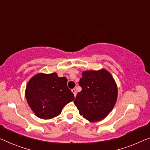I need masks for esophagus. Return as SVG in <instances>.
Here are the masks:
<instances>
[{
    "instance_id": "1",
    "label": "esophagus",
    "mask_w": 150,
    "mask_h": 150,
    "mask_svg": "<svg viewBox=\"0 0 150 150\" xmlns=\"http://www.w3.org/2000/svg\"><path fill=\"white\" fill-rule=\"evenodd\" d=\"M72 92L73 93V94H74V96H75V97L76 96V95H77V92H76V90H75V89H72Z\"/></svg>"
}]
</instances>
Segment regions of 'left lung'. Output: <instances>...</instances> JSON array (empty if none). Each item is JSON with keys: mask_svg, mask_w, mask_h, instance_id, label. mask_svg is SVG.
<instances>
[{"mask_svg": "<svg viewBox=\"0 0 150 150\" xmlns=\"http://www.w3.org/2000/svg\"><path fill=\"white\" fill-rule=\"evenodd\" d=\"M81 91L74 104L80 115L90 122L103 120L112 110L117 99V86L106 69L82 73L79 83Z\"/></svg>", "mask_w": 150, "mask_h": 150, "instance_id": "8db88e82", "label": "left lung"}]
</instances>
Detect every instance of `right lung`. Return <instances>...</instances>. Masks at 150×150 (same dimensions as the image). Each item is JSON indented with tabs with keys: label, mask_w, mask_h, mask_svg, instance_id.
Segmentation results:
<instances>
[{
	"label": "right lung",
	"mask_w": 150,
	"mask_h": 150,
	"mask_svg": "<svg viewBox=\"0 0 150 150\" xmlns=\"http://www.w3.org/2000/svg\"><path fill=\"white\" fill-rule=\"evenodd\" d=\"M25 98L35 115L43 119L59 115L63 107L75 99L67 79L59 77L56 73L33 76L27 85Z\"/></svg>",
	"instance_id": "1"
}]
</instances>
